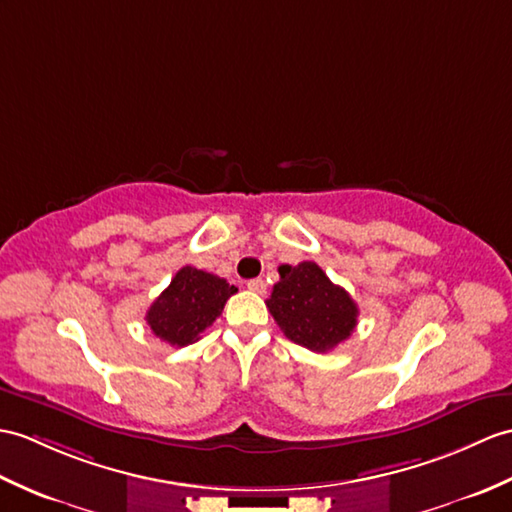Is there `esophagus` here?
Listing matches in <instances>:
<instances>
[{"label":"esophagus","instance_id":"obj_1","mask_svg":"<svg viewBox=\"0 0 512 512\" xmlns=\"http://www.w3.org/2000/svg\"><path fill=\"white\" fill-rule=\"evenodd\" d=\"M246 288L255 294H266V281L264 279H251L246 283Z\"/></svg>","mask_w":512,"mask_h":512}]
</instances>
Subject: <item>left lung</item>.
I'll return each mask as SVG.
<instances>
[{
	"mask_svg": "<svg viewBox=\"0 0 512 512\" xmlns=\"http://www.w3.org/2000/svg\"><path fill=\"white\" fill-rule=\"evenodd\" d=\"M279 275L266 305L285 338L310 351L327 353L353 334L358 305L347 290L331 283L318 264H285L279 266Z\"/></svg>",
	"mask_w": 512,
	"mask_h": 512,
	"instance_id": "8db88e82",
	"label": "left lung"
}]
</instances>
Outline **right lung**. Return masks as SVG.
<instances>
[{
    "label": "right lung",
    "instance_id": "add662e5",
    "mask_svg": "<svg viewBox=\"0 0 512 512\" xmlns=\"http://www.w3.org/2000/svg\"><path fill=\"white\" fill-rule=\"evenodd\" d=\"M235 292L237 288L229 285L227 279L194 266H183L150 305L146 323L163 342L172 347H187L213 325V320L222 314L224 303Z\"/></svg>",
    "mask_w": 512,
    "mask_h": 512
}]
</instances>
